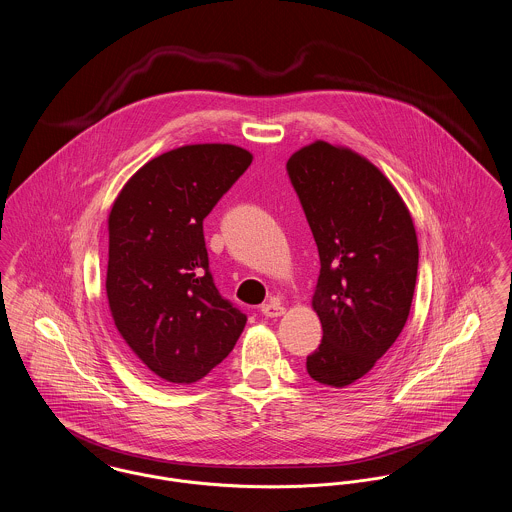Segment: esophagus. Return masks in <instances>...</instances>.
<instances>
[{
  "label": "esophagus",
  "mask_w": 512,
  "mask_h": 512,
  "mask_svg": "<svg viewBox=\"0 0 512 512\" xmlns=\"http://www.w3.org/2000/svg\"><path fill=\"white\" fill-rule=\"evenodd\" d=\"M261 312H263L267 318H279V316H283L284 314V306L279 300L271 298L267 304L261 306Z\"/></svg>",
  "instance_id": "1"
}]
</instances>
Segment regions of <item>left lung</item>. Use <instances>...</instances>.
<instances>
[{
    "label": "left lung",
    "instance_id": "obj_1",
    "mask_svg": "<svg viewBox=\"0 0 512 512\" xmlns=\"http://www.w3.org/2000/svg\"><path fill=\"white\" fill-rule=\"evenodd\" d=\"M286 171L320 255L312 308L322 343L308 375L343 389L397 341L416 286L418 239L397 188L365 157L326 141L296 151Z\"/></svg>",
    "mask_w": 512,
    "mask_h": 512
}]
</instances>
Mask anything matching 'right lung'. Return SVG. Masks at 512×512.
Instances as JSON below:
<instances>
[{
  "label": "right lung",
  "instance_id": "obj_1",
  "mask_svg": "<svg viewBox=\"0 0 512 512\" xmlns=\"http://www.w3.org/2000/svg\"><path fill=\"white\" fill-rule=\"evenodd\" d=\"M253 155L184 145L151 159L115 198L106 292L115 328L157 377L190 385L222 363L247 316L212 279L204 218Z\"/></svg>",
  "mask_w": 512,
  "mask_h": 512
}]
</instances>
